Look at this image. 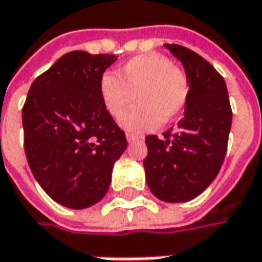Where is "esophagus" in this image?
<instances>
[{"label": "esophagus", "mask_w": 262, "mask_h": 262, "mask_svg": "<svg viewBox=\"0 0 262 262\" xmlns=\"http://www.w3.org/2000/svg\"><path fill=\"white\" fill-rule=\"evenodd\" d=\"M126 139H127L129 142H135V141H139V139H142V136H139V135H135V133H126Z\"/></svg>", "instance_id": "34e87169"}]
</instances>
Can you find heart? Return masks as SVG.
<instances>
[{
	"label": "heart",
	"mask_w": 262,
	"mask_h": 262,
	"mask_svg": "<svg viewBox=\"0 0 262 262\" xmlns=\"http://www.w3.org/2000/svg\"><path fill=\"white\" fill-rule=\"evenodd\" d=\"M187 74L163 54L135 56L120 70L118 77L103 74L99 95L110 116L118 118L133 99L138 103L121 117L120 123L132 132L156 129L163 121L175 120L188 99Z\"/></svg>",
	"instance_id": "obj_1"
}]
</instances>
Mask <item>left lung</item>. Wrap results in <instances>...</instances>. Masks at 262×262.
Instances as JSON below:
<instances>
[{"label":"left lung","instance_id":"1","mask_svg":"<svg viewBox=\"0 0 262 262\" xmlns=\"http://www.w3.org/2000/svg\"><path fill=\"white\" fill-rule=\"evenodd\" d=\"M182 62L190 93L184 118L163 138L148 135L144 160L151 192L167 203L188 202L216 178L227 152L231 106L221 74L206 59L178 44H164Z\"/></svg>","mask_w":262,"mask_h":262}]
</instances>
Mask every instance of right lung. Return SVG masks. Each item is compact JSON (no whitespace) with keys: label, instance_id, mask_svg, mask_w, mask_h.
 Returning <instances> with one entry per match:
<instances>
[{"label":"right lung","instance_id":"add662e5","mask_svg":"<svg viewBox=\"0 0 262 262\" xmlns=\"http://www.w3.org/2000/svg\"><path fill=\"white\" fill-rule=\"evenodd\" d=\"M116 54L75 50L32 83L22 110L28 164L41 188L71 209L106 194L126 135L103 108L99 81Z\"/></svg>","mask_w":262,"mask_h":262}]
</instances>
